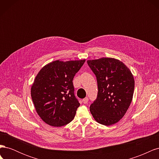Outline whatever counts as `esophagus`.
I'll return each instance as SVG.
<instances>
[{
	"mask_svg": "<svg viewBox=\"0 0 159 159\" xmlns=\"http://www.w3.org/2000/svg\"><path fill=\"white\" fill-rule=\"evenodd\" d=\"M83 103H84V104H86V103H88V98H84V99H83Z\"/></svg>",
	"mask_w": 159,
	"mask_h": 159,
	"instance_id": "34e87169",
	"label": "esophagus"
}]
</instances>
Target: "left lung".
Instances as JSON below:
<instances>
[{"label": "left lung", "instance_id": "left-lung-1", "mask_svg": "<svg viewBox=\"0 0 159 159\" xmlns=\"http://www.w3.org/2000/svg\"><path fill=\"white\" fill-rule=\"evenodd\" d=\"M87 62L96 76L98 88V97L90 105V112L98 123L111 125L124 116L132 102L133 75L122 61L112 57Z\"/></svg>", "mask_w": 159, "mask_h": 159}]
</instances>
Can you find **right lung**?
Wrapping results in <instances>:
<instances>
[{
    "instance_id": "add662e5",
    "label": "right lung",
    "mask_w": 159,
    "mask_h": 159,
    "mask_svg": "<svg viewBox=\"0 0 159 159\" xmlns=\"http://www.w3.org/2000/svg\"><path fill=\"white\" fill-rule=\"evenodd\" d=\"M85 61L56 60L38 72L31 97L37 113L46 123L61 127L74 119L80 103L74 95L72 81Z\"/></svg>"
}]
</instances>
